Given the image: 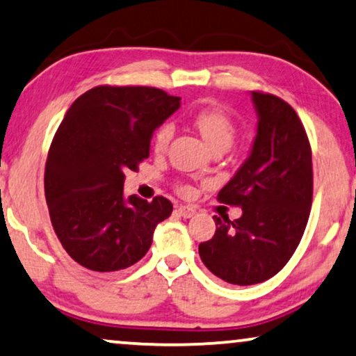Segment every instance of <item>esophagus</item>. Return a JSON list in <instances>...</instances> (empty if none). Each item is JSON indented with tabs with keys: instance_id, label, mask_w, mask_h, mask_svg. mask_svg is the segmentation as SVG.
Returning a JSON list of instances; mask_svg holds the SVG:
<instances>
[{
	"instance_id": "obj_1",
	"label": "esophagus",
	"mask_w": 356,
	"mask_h": 356,
	"mask_svg": "<svg viewBox=\"0 0 356 356\" xmlns=\"http://www.w3.org/2000/svg\"><path fill=\"white\" fill-rule=\"evenodd\" d=\"M176 213L179 214V216H182V218H192L193 214H195V209L190 208V207H179L176 209Z\"/></svg>"
}]
</instances>
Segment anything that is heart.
<instances>
[{
    "label": "heart",
    "instance_id": "1",
    "mask_svg": "<svg viewBox=\"0 0 356 356\" xmlns=\"http://www.w3.org/2000/svg\"><path fill=\"white\" fill-rule=\"evenodd\" d=\"M192 122L193 126L197 127L198 132L202 134L204 142L211 147V149L219 148V147L229 148L230 143L234 142L235 126L222 109L213 108V106L198 109V111L193 114ZM172 135H174L172 124L171 122L161 124L156 132H154V137H153L154 152L156 153L166 152Z\"/></svg>",
    "mask_w": 356,
    "mask_h": 356
}]
</instances>
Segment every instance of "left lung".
Here are the masks:
<instances>
[{
	"instance_id": "left-lung-1",
	"label": "left lung",
	"mask_w": 356,
	"mask_h": 356,
	"mask_svg": "<svg viewBox=\"0 0 356 356\" xmlns=\"http://www.w3.org/2000/svg\"><path fill=\"white\" fill-rule=\"evenodd\" d=\"M258 114L248 158L218 200L242 208V216H214L216 232L200 243L209 271L234 285L264 282L297 250L313 200L312 147L297 113L274 95L252 92Z\"/></svg>"
}]
</instances>
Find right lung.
I'll return each instance as SVG.
<instances>
[{"instance_id": "add662e5", "label": "right lung", "mask_w": 356, "mask_h": 356, "mask_svg": "<svg viewBox=\"0 0 356 356\" xmlns=\"http://www.w3.org/2000/svg\"><path fill=\"white\" fill-rule=\"evenodd\" d=\"M179 106V97L159 88L99 85L69 108L48 152L44 197L59 242L80 266H132L171 216L168 198L124 197V172L149 156L153 132Z\"/></svg>"}]
</instances>
